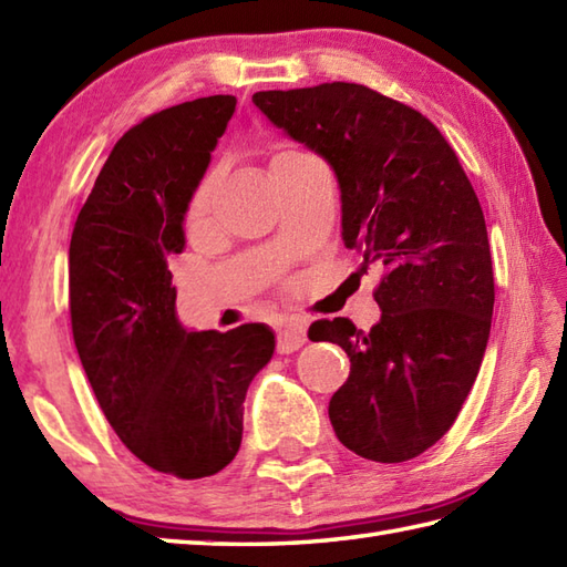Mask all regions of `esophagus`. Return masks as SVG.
Listing matches in <instances>:
<instances>
[{
	"label": "esophagus",
	"instance_id": "esophagus-1",
	"mask_svg": "<svg viewBox=\"0 0 567 567\" xmlns=\"http://www.w3.org/2000/svg\"><path fill=\"white\" fill-rule=\"evenodd\" d=\"M305 341H307L305 324H299V321H290V324L282 327L280 334H277V351L292 353L299 347H305Z\"/></svg>",
	"mask_w": 567,
	"mask_h": 567
}]
</instances>
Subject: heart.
Segmentation results:
<instances>
[{
    "mask_svg": "<svg viewBox=\"0 0 567 567\" xmlns=\"http://www.w3.org/2000/svg\"><path fill=\"white\" fill-rule=\"evenodd\" d=\"M208 198H210V179L202 182V186L196 188L194 196H192V206H188V214L192 216H202L206 206H208Z\"/></svg>",
    "mask_w": 567,
    "mask_h": 567,
    "instance_id": "1",
    "label": "heart"
}]
</instances>
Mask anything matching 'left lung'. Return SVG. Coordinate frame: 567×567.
<instances>
[{"mask_svg": "<svg viewBox=\"0 0 567 567\" xmlns=\"http://www.w3.org/2000/svg\"><path fill=\"white\" fill-rule=\"evenodd\" d=\"M255 107L337 174L343 246L383 262L381 319L363 331L321 319L312 341L347 351L351 373L331 395L343 447L395 464L445 435L474 385L494 312L484 214L440 130L357 83L260 91Z\"/></svg>", "mask_w": 567, "mask_h": 567, "instance_id": "1", "label": "left lung"}]
</instances>
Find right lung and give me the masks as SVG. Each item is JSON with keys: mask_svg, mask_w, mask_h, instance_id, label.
I'll list each match as a JSON object with an SVG mask.
<instances>
[{"mask_svg": "<svg viewBox=\"0 0 567 567\" xmlns=\"http://www.w3.org/2000/svg\"><path fill=\"white\" fill-rule=\"evenodd\" d=\"M236 113L210 95L127 130L78 214L69 250L71 324L100 408L147 467L202 480L233 462L243 401L275 353L268 324L192 331L176 317L169 255Z\"/></svg>", "mask_w": 567, "mask_h": 567, "instance_id": "1", "label": "right lung"}]
</instances>
